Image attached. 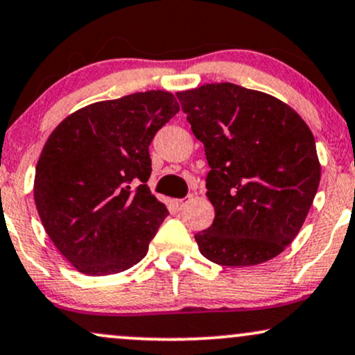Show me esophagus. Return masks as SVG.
<instances>
[{"label": "esophagus", "instance_id": "obj_1", "mask_svg": "<svg viewBox=\"0 0 355 355\" xmlns=\"http://www.w3.org/2000/svg\"><path fill=\"white\" fill-rule=\"evenodd\" d=\"M191 198H193V197H191V195H189V197L180 198V200H177V207H178V209H185V207L189 205V203L191 202Z\"/></svg>", "mask_w": 355, "mask_h": 355}]
</instances>
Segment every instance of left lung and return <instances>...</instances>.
Instances as JSON below:
<instances>
[{
  "label": "left lung",
  "instance_id": "left-lung-1",
  "mask_svg": "<svg viewBox=\"0 0 355 355\" xmlns=\"http://www.w3.org/2000/svg\"><path fill=\"white\" fill-rule=\"evenodd\" d=\"M191 132L205 146L214 223L195 235L218 266L267 262L302 229L320 182L315 140L295 110L234 83L178 92Z\"/></svg>",
  "mask_w": 355,
  "mask_h": 355
}]
</instances>
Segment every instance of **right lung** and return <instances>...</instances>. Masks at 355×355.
<instances>
[{"instance_id":"1","label":"right lung","mask_w":355,"mask_h":355,"mask_svg":"<svg viewBox=\"0 0 355 355\" xmlns=\"http://www.w3.org/2000/svg\"><path fill=\"white\" fill-rule=\"evenodd\" d=\"M180 112L150 89L76 110L48 137L35 203L48 237L76 270L112 275L140 262L168 210L150 191L148 146Z\"/></svg>"}]
</instances>
